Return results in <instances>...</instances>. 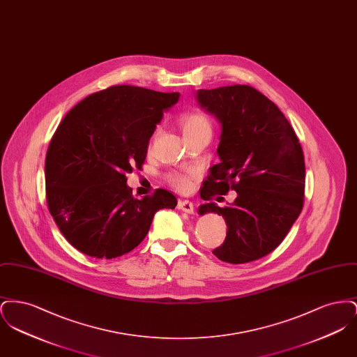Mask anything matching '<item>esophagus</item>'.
<instances>
[{"instance_id": "obj_1", "label": "esophagus", "mask_w": 357, "mask_h": 357, "mask_svg": "<svg viewBox=\"0 0 357 357\" xmlns=\"http://www.w3.org/2000/svg\"><path fill=\"white\" fill-rule=\"evenodd\" d=\"M178 207H179L182 211L188 213V214H192V213H194V204H191L190 201H187V199H179Z\"/></svg>"}]
</instances>
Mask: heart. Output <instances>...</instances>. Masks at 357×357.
Here are the masks:
<instances>
[{
	"instance_id": "heart-1",
	"label": "heart",
	"mask_w": 357,
	"mask_h": 357,
	"mask_svg": "<svg viewBox=\"0 0 357 357\" xmlns=\"http://www.w3.org/2000/svg\"><path fill=\"white\" fill-rule=\"evenodd\" d=\"M179 124L183 131V135L188 136L191 134H197L201 131H211V124L210 120L204 116L201 112H187L183 114L179 118ZM156 136V132L153 134V137ZM195 172L194 171H187V172H175L170 176V182L181 191H186L191 186V181L194 178Z\"/></svg>"
}]
</instances>
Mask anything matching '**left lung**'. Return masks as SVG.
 <instances>
[{
	"mask_svg": "<svg viewBox=\"0 0 357 357\" xmlns=\"http://www.w3.org/2000/svg\"><path fill=\"white\" fill-rule=\"evenodd\" d=\"M198 104L221 123L217 153L199 190L210 201L231 188L234 202L199 206L198 213L225 218V242L213 255L229 264H246L273 252L304 206L305 162L288 119L265 95L249 85L198 89Z\"/></svg>",
	"mask_w": 357,
	"mask_h": 357,
	"instance_id": "1",
	"label": "left lung"
}]
</instances>
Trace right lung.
<instances>
[{
    "instance_id": "right-lung-1",
    "label": "right lung",
    "mask_w": 357,
    "mask_h": 357,
    "mask_svg": "<svg viewBox=\"0 0 357 357\" xmlns=\"http://www.w3.org/2000/svg\"><path fill=\"white\" fill-rule=\"evenodd\" d=\"M179 100L134 85H114L76 104L59 124L45 158L47 204L63 236L93 258L130 253L160 208H175L165 188L132 197L127 172L142 169L163 112Z\"/></svg>"
}]
</instances>
